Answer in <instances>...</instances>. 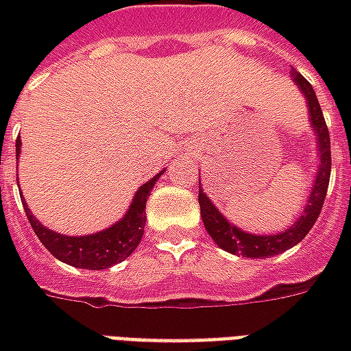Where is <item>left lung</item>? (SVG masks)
<instances>
[{
	"label": "left lung",
	"mask_w": 351,
	"mask_h": 351,
	"mask_svg": "<svg viewBox=\"0 0 351 351\" xmlns=\"http://www.w3.org/2000/svg\"><path fill=\"white\" fill-rule=\"evenodd\" d=\"M291 80L297 84V88L301 90L304 99H306L310 125L316 133L319 165H317L316 178L312 182V190L306 197V205L302 208L301 216L295 220V223H291L289 228L280 231L276 235H254V233H246L241 228H237L235 223H231L208 199L205 190L199 188V206H201V218L205 223L206 233L210 235V239L220 246L221 250L229 252V254L252 259H267L271 256H278L282 252L293 248L295 244L301 243L302 239L308 235L310 229L314 228L317 216L322 213L325 195H327V186H329V175H331L329 130L325 125L324 112L319 108L312 84L302 77L301 73L293 71V69H291Z\"/></svg>",
	"instance_id": "left-lung-1"
}]
</instances>
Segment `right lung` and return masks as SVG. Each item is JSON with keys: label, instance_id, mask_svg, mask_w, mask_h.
Returning <instances> with one entry per match:
<instances>
[{"label": "right lung", "instance_id": "add662e5", "mask_svg": "<svg viewBox=\"0 0 351 351\" xmlns=\"http://www.w3.org/2000/svg\"><path fill=\"white\" fill-rule=\"evenodd\" d=\"M20 146H22V143H20L19 137V141H16V160H19ZM163 173H165V169L160 171L156 176H152L148 182L143 184L135 191V195L131 199V205L128 206V213L123 214L120 220L112 223L110 228L92 233V235H62V233L45 228L41 221L35 218L34 213L29 210L24 197L22 195L20 197H22V205L26 210L29 226L34 228L35 235L39 237V241L45 244V248L54 258L71 265V267L101 271V269H108V267L128 259L135 252L141 239H143V233H145L146 199L150 195L156 180Z\"/></svg>", "mask_w": 351, "mask_h": 351}]
</instances>
